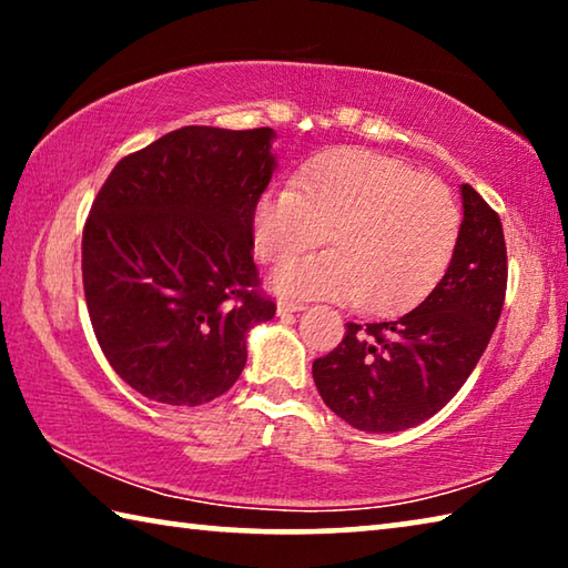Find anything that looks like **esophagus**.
Instances as JSON below:
<instances>
[{"instance_id":"34e87169","label":"esophagus","mask_w":568,"mask_h":568,"mask_svg":"<svg viewBox=\"0 0 568 568\" xmlns=\"http://www.w3.org/2000/svg\"><path fill=\"white\" fill-rule=\"evenodd\" d=\"M305 311L303 303H295V301H277V313L285 315V313H301Z\"/></svg>"}]
</instances>
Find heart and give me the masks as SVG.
Here are the masks:
<instances>
[{"mask_svg": "<svg viewBox=\"0 0 568 568\" xmlns=\"http://www.w3.org/2000/svg\"><path fill=\"white\" fill-rule=\"evenodd\" d=\"M325 237L333 250L283 267L277 291L398 315L446 275L460 210L444 182L403 160L338 148L307 162L297 190H265L253 210L255 250L267 265L291 263Z\"/></svg>", "mask_w": 568, "mask_h": 568, "instance_id": "b5f03b06", "label": "heart"}]
</instances>
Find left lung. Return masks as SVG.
Returning <instances> with one entry per match:
<instances>
[{
	"mask_svg": "<svg viewBox=\"0 0 568 568\" xmlns=\"http://www.w3.org/2000/svg\"><path fill=\"white\" fill-rule=\"evenodd\" d=\"M464 223L446 275L396 321L345 323L335 348L313 361V381L335 416L368 434H396L438 413L484 355L504 311L501 217L460 185Z\"/></svg>",
	"mask_w": 568,
	"mask_h": 568,
	"instance_id": "8db88e82",
	"label": "left lung"
}]
</instances>
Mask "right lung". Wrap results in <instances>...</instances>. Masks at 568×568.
<instances>
[{
	"label": "right lung",
	"instance_id": "add662e5",
	"mask_svg": "<svg viewBox=\"0 0 568 568\" xmlns=\"http://www.w3.org/2000/svg\"><path fill=\"white\" fill-rule=\"evenodd\" d=\"M271 128L190 124L122 158L82 230L92 331L114 373L168 406L233 388L245 335L275 315L253 263Z\"/></svg>",
	"mask_w": 568,
	"mask_h": 568
}]
</instances>
